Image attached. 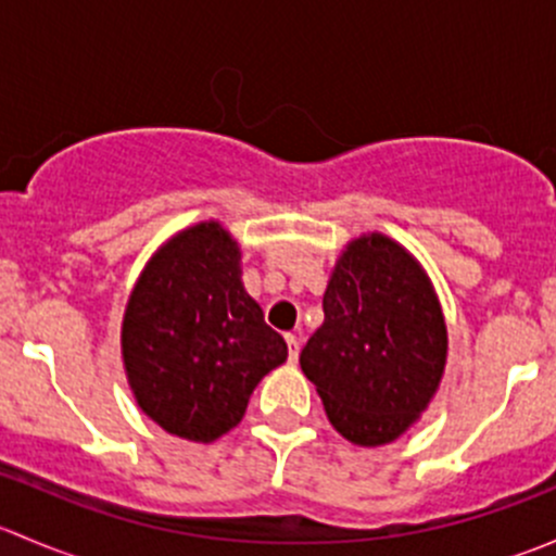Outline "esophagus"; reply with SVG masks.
I'll return each instance as SVG.
<instances>
[{
	"label": "esophagus",
	"mask_w": 556,
	"mask_h": 556,
	"mask_svg": "<svg viewBox=\"0 0 556 556\" xmlns=\"http://www.w3.org/2000/svg\"><path fill=\"white\" fill-rule=\"evenodd\" d=\"M285 341H288V355H290V363H295V361H299V352H301V341H299V336H295V333H288V336H285Z\"/></svg>",
	"instance_id": "34e87169"
}]
</instances>
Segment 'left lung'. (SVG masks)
Returning a JSON list of instances; mask_svg holds the SVG:
<instances>
[{
	"label": "left lung",
	"mask_w": 556,
	"mask_h": 556,
	"mask_svg": "<svg viewBox=\"0 0 556 556\" xmlns=\"http://www.w3.org/2000/svg\"><path fill=\"white\" fill-rule=\"evenodd\" d=\"M325 323L301 350L330 425L382 446L428 408L446 366V323L425 268L384 233L346 244L323 295Z\"/></svg>",
	"instance_id": "1"
}]
</instances>
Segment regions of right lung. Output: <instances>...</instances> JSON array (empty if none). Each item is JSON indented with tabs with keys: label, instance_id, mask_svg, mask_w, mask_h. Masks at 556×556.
<instances>
[{
	"label": "right lung",
	"instance_id": "1",
	"mask_svg": "<svg viewBox=\"0 0 556 556\" xmlns=\"http://www.w3.org/2000/svg\"><path fill=\"white\" fill-rule=\"evenodd\" d=\"M239 261L220 223L185 228L150 257L123 314V366L139 408L199 444L237 428L257 382L288 361Z\"/></svg>",
	"mask_w": 556,
	"mask_h": 556
}]
</instances>
